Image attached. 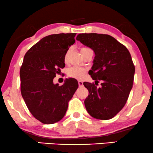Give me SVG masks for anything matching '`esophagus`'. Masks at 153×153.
<instances>
[{
    "instance_id": "obj_1",
    "label": "esophagus",
    "mask_w": 153,
    "mask_h": 153,
    "mask_svg": "<svg viewBox=\"0 0 153 153\" xmlns=\"http://www.w3.org/2000/svg\"><path fill=\"white\" fill-rule=\"evenodd\" d=\"M78 84H79V86H83V82H82V81H78Z\"/></svg>"
}]
</instances>
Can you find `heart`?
<instances>
[{
    "instance_id": "1",
    "label": "heart",
    "mask_w": 153,
    "mask_h": 153,
    "mask_svg": "<svg viewBox=\"0 0 153 153\" xmlns=\"http://www.w3.org/2000/svg\"><path fill=\"white\" fill-rule=\"evenodd\" d=\"M86 49V48H82V50H84ZM67 57H68V52H67L65 56V62L67 60ZM86 69L84 68L81 67H78V66H74V67H71V68H69V69L67 70V75L69 77H71V78H74L76 79H82L84 77V74L86 73Z\"/></svg>"
}]
</instances>
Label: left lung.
Segmentation results:
<instances>
[{"label":"left lung","mask_w":153,"mask_h":153,"mask_svg":"<svg viewBox=\"0 0 153 153\" xmlns=\"http://www.w3.org/2000/svg\"><path fill=\"white\" fill-rule=\"evenodd\" d=\"M77 40L94 50L95 56L88 71L95 84L84 82L88 91L84 101L86 111L93 118L108 120L125 105L133 87L135 66L128 49L111 35L97 33L79 34Z\"/></svg>","instance_id":"obj_1"}]
</instances>
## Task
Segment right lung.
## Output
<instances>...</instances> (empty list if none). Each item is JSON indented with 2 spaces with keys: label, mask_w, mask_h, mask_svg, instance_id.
I'll return each mask as SVG.
<instances>
[{
  "label": "right lung",
  "mask_w": 153,
  "mask_h": 153,
  "mask_svg": "<svg viewBox=\"0 0 153 153\" xmlns=\"http://www.w3.org/2000/svg\"><path fill=\"white\" fill-rule=\"evenodd\" d=\"M76 33L50 35L41 39L26 52L20 68L22 97L32 115L45 124L63 118L68 103L78 88L74 78L63 85L53 79L65 67V56L75 42Z\"/></svg>",
  "instance_id": "1"
}]
</instances>
